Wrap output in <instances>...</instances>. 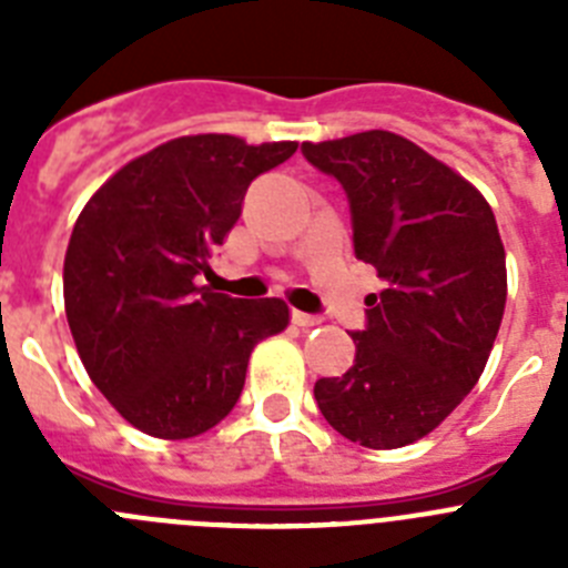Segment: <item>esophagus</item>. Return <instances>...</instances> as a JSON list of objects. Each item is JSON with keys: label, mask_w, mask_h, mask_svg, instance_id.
Instances as JSON below:
<instances>
[{"label": "esophagus", "mask_w": 568, "mask_h": 568, "mask_svg": "<svg viewBox=\"0 0 568 568\" xmlns=\"http://www.w3.org/2000/svg\"><path fill=\"white\" fill-rule=\"evenodd\" d=\"M293 324L295 327H318L321 318L318 315H310V313H301V310H293Z\"/></svg>", "instance_id": "1"}]
</instances>
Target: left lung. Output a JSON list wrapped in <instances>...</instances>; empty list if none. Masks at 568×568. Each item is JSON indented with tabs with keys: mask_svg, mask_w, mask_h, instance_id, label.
<instances>
[{
	"mask_svg": "<svg viewBox=\"0 0 568 568\" xmlns=\"http://www.w3.org/2000/svg\"><path fill=\"white\" fill-rule=\"evenodd\" d=\"M353 210L355 255L384 290L366 295L355 364L315 381L335 433L366 449L429 435L478 384L506 307V253L480 190L389 130L301 144Z\"/></svg>",
	"mask_w": 568,
	"mask_h": 568,
	"instance_id": "obj_1",
	"label": "left lung"
}]
</instances>
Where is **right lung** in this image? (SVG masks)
<instances>
[{
    "mask_svg": "<svg viewBox=\"0 0 568 568\" xmlns=\"http://www.w3.org/2000/svg\"><path fill=\"white\" fill-rule=\"evenodd\" d=\"M298 142L179 135L115 170L64 253V313L79 358L128 424L162 440L207 433L239 400L255 344L290 324L281 298L199 284L255 175Z\"/></svg>",
    "mask_w": 568,
    "mask_h": 568,
    "instance_id": "right-lung-1",
    "label": "right lung"
}]
</instances>
